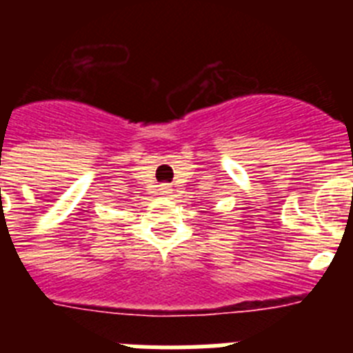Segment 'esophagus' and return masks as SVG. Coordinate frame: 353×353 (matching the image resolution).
I'll list each match as a JSON object with an SVG mask.
<instances>
[{
	"label": "esophagus",
	"mask_w": 353,
	"mask_h": 353,
	"mask_svg": "<svg viewBox=\"0 0 353 353\" xmlns=\"http://www.w3.org/2000/svg\"><path fill=\"white\" fill-rule=\"evenodd\" d=\"M161 192H162V194H171V187L168 185V183H162Z\"/></svg>",
	"instance_id": "esophagus-1"
}]
</instances>
